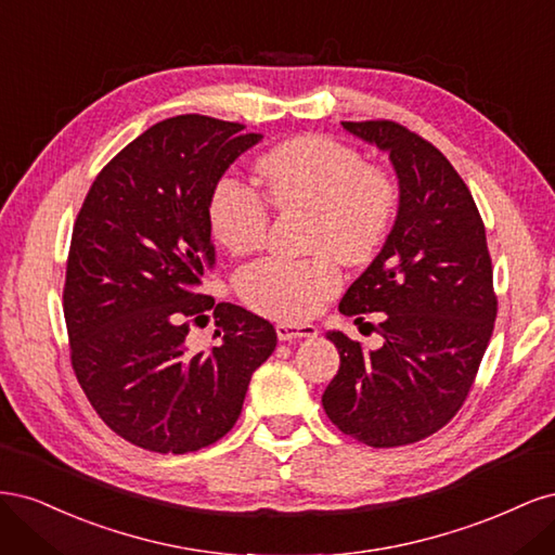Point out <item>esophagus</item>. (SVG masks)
Instances as JSON below:
<instances>
[{
  "instance_id": "1",
  "label": "esophagus",
  "mask_w": 555,
  "mask_h": 555,
  "mask_svg": "<svg viewBox=\"0 0 555 555\" xmlns=\"http://www.w3.org/2000/svg\"><path fill=\"white\" fill-rule=\"evenodd\" d=\"M278 338L282 343H292V340H304V338H317V326L312 324H298V322H280L275 326Z\"/></svg>"
}]
</instances>
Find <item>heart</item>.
<instances>
[{"mask_svg": "<svg viewBox=\"0 0 555 555\" xmlns=\"http://www.w3.org/2000/svg\"><path fill=\"white\" fill-rule=\"evenodd\" d=\"M257 173L278 208L310 212L308 243L317 251L306 259L263 257L241 268L233 284L255 312L300 322L340 287L334 254L345 263H363L379 249L396 215V184L365 166L354 147L328 137L273 147L257 159ZM210 227L229 251L245 255L266 236L268 208L247 182L224 176L210 196Z\"/></svg>", "mask_w": 555, "mask_h": 555, "instance_id": "heart-1", "label": "heart"}]
</instances>
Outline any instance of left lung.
<instances>
[{"label": "left lung", "instance_id": "8db88e82", "mask_svg": "<svg viewBox=\"0 0 555 555\" xmlns=\"http://www.w3.org/2000/svg\"><path fill=\"white\" fill-rule=\"evenodd\" d=\"M343 127L389 155L398 215L338 306L347 317L384 312V343L365 349L343 331L326 333L340 367L322 405L354 440L402 447L461 410L493 333V268L475 198L438 147L389 120Z\"/></svg>", "mask_w": 555, "mask_h": 555}]
</instances>
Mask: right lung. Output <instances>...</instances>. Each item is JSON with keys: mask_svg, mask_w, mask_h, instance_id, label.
Here are the masks:
<instances>
[{"mask_svg": "<svg viewBox=\"0 0 555 555\" xmlns=\"http://www.w3.org/2000/svg\"><path fill=\"white\" fill-rule=\"evenodd\" d=\"M206 115L143 131L96 176L72 236L64 319L72 363L104 424L147 451L190 453L238 422L271 322L198 294L212 271L210 196L261 133ZM223 340L192 352V323Z\"/></svg>", "mask_w": 555, "mask_h": 555, "instance_id": "right-lung-1", "label": "right lung"}]
</instances>
